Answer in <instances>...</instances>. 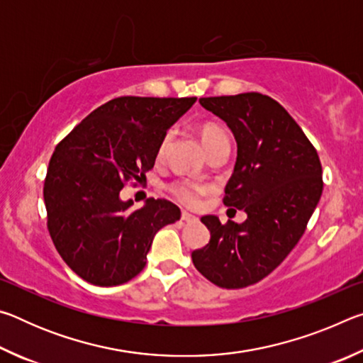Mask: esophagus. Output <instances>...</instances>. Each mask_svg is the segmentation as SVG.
<instances>
[{"label":"esophagus","instance_id":"34e87169","mask_svg":"<svg viewBox=\"0 0 363 363\" xmlns=\"http://www.w3.org/2000/svg\"><path fill=\"white\" fill-rule=\"evenodd\" d=\"M181 219L186 220V223H194V220H196V218L194 216V214H190L187 211H182L181 213Z\"/></svg>","mask_w":363,"mask_h":363}]
</instances>
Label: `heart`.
Segmentation results:
<instances>
[{
	"instance_id": "b5f03b06",
	"label": "heart",
	"mask_w": 363,
	"mask_h": 363,
	"mask_svg": "<svg viewBox=\"0 0 363 363\" xmlns=\"http://www.w3.org/2000/svg\"><path fill=\"white\" fill-rule=\"evenodd\" d=\"M200 134L201 143L206 147V150H210L213 145L223 143V140H227L225 131L219 125H216V123H205V125H201ZM169 139L171 134H167V136L162 139V143L158 145V157L164 155V152L168 149ZM168 190L179 203L186 206H196L200 203L201 196L210 190V187H208V184L201 181L181 177V179H174L171 182L168 186Z\"/></svg>"
}]
</instances>
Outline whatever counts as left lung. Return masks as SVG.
I'll return each instance as SVG.
<instances>
[{"mask_svg":"<svg viewBox=\"0 0 363 363\" xmlns=\"http://www.w3.org/2000/svg\"><path fill=\"white\" fill-rule=\"evenodd\" d=\"M201 107L227 123L237 163L224 205L245 210L242 224L203 216L211 233L192 251L196 270L220 288H245L272 272L296 247L323 190L322 163L291 115L259 93L201 97Z\"/></svg>","mask_w":363,"mask_h":363,"instance_id":"1","label":"left lung"}]
</instances>
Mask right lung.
Instances as JSON below:
<instances>
[{
	"label": "right lung",
	"instance_id": "right-lung-1",
	"mask_svg": "<svg viewBox=\"0 0 363 363\" xmlns=\"http://www.w3.org/2000/svg\"><path fill=\"white\" fill-rule=\"evenodd\" d=\"M196 97L123 96L78 123L54 149L43 187L48 230L73 272L97 286L126 284L144 269L155 233L181 218L174 203L149 199L131 210L126 184L145 179L171 125Z\"/></svg>",
	"mask_w": 363,
	"mask_h": 363
}]
</instances>
